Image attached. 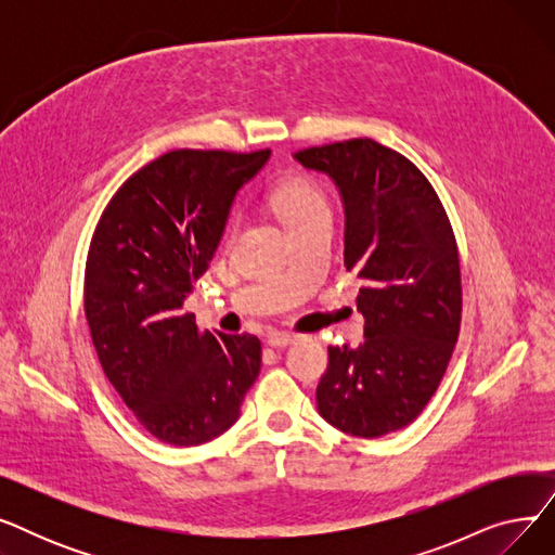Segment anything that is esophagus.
<instances>
[{
  "mask_svg": "<svg viewBox=\"0 0 555 555\" xmlns=\"http://www.w3.org/2000/svg\"><path fill=\"white\" fill-rule=\"evenodd\" d=\"M297 341V335H293V333H270L268 335V344L270 346H274V348H279V346H289V344H295Z\"/></svg>",
  "mask_w": 555,
  "mask_h": 555,
  "instance_id": "34e87169",
  "label": "esophagus"
}]
</instances>
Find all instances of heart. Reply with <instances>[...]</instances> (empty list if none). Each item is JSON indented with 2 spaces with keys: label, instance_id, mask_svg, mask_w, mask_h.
<instances>
[{
  "label": "heart",
  "instance_id": "1",
  "mask_svg": "<svg viewBox=\"0 0 555 555\" xmlns=\"http://www.w3.org/2000/svg\"><path fill=\"white\" fill-rule=\"evenodd\" d=\"M272 207L287 229H295L319 216H331L326 193L306 178L281 182L272 193Z\"/></svg>",
  "mask_w": 555,
  "mask_h": 555
}]
</instances>
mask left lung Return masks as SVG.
I'll list each match as a JSON object with an SVG mask.
<instances>
[{
  "mask_svg": "<svg viewBox=\"0 0 555 555\" xmlns=\"http://www.w3.org/2000/svg\"><path fill=\"white\" fill-rule=\"evenodd\" d=\"M337 184L346 211L344 266L366 287L364 341L328 346L317 410L344 434L377 439L416 421L439 389L461 328L454 231L425 175L373 139L295 153Z\"/></svg>",
  "mask_w": 555,
  "mask_h": 555,
  "instance_id": "obj_1",
  "label": "left lung"
}]
</instances>
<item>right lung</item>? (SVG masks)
<instances>
[{
    "mask_svg": "<svg viewBox=\"0 0 555 555\" xmlns=\"http://www.w3.org/2000/svg\"><path fill=\"white\" fill-rule=\"evenodd\" d=\"M270 151H170L112 195L87 251L85 317L107 380L170 446L227 431L260 371L256 335L199 331L184 299L207 272L238 189Z\"/></svg>",
    "mask_w": 555,
    "mask_h": 555,
    "instance_id": "1",
    "label": "right lung"
}]
</instances>
